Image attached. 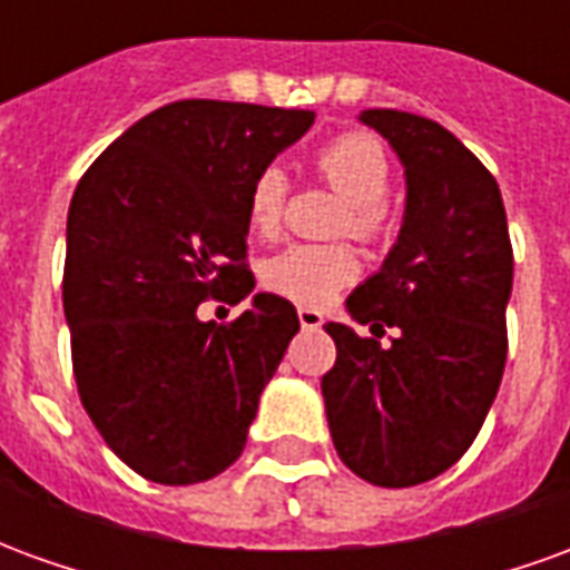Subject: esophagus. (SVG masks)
Returning <instances> with one entry per match:
<instances>
[{
	"label": "esophagus",
	"mask_w": 570,
	"mask_h": 570,
	"mask_svg": "<svg viewBox=\"0 0 570 570\" xmlns=\"http://www.w3.org/2000/svg\"><path fill=\"white\" fill-rule=\"evenodd\" d=\"M298 323H302V330H321L323 314L317 308H298Z\"/></svg>",
	"instance_id": "obj_1"
}]
</instances>
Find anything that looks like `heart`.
<instances>
[{
	"mask_svg": "<svg viewBox=\"0 0 570 570\" xmlns=\"http://www.w3.org/2000/svg\"><path fill=\"white\" fill-rule=\"evenodd\" d=\"M314 170L351 204L345 216L351 235L360 240H379L387 228L384 198L391 191V161L382 142L363 130L338 134L317 149ZM286 191L289 183L277 164H268L253 176L244 213L247 225L259 237H272L277 232ZM357 274V256L342 244H289L265 265V286L298 305H323Z\"/></svg>",
	"mask_w": 570,
	"mask_h": 570,
	"instance_id": "heart-1",
	"label": "heart"
}]
</instances>
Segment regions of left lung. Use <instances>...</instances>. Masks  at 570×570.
Segmentation results:
<instances>
[{
    "label": "left lung",
    "instance_id": "left-lung-1",
    "mask_svg": "<svg viewBox=\"0 0 570 570\" xmlns=\"http://www.w3.org/2000/svg\"><path fill=\"white\" fill-rule=\"evenodd\" d=\"M360 121L394 146L409 191L396 247L347 311L372 335H396L382 347L326 323L335 366L323 400L338 458L372 485L409 489L473 445L501 387L513 244L501 188L454 134L396 109H366Z\"/></svg>",
    "mask_w": 570,
    "mask_h": 570
}]
</instances>
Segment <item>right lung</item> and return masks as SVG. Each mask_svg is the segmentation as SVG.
<instances>
[{
	"mask_svg": "<svg viewBox=\"0 0 570 570\" xmlns=\"http://www.w3.org/2000/svg\"><path fill=\"white\" fill-rule=\"evenodd\" d=\"M311 125L308 109L167 104L125 130L69 200L76 387L106 445L151 482L195 485L235 464L298 333L293 302L272 293L232 323L198 321V305L253 293L247 188Z\"/></svg>",
	"mask_w": 570,
	"mask_h": 570,
	"instance_id": "right-lung-1",
	"label": "right lung"
}]
</instances>
